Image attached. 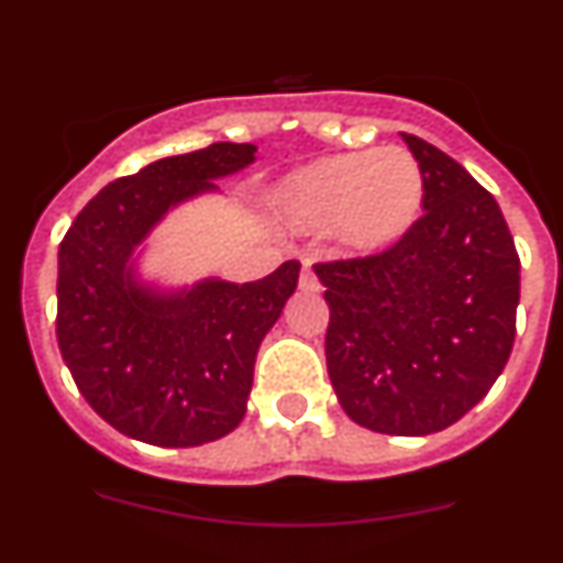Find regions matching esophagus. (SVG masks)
<instances>
[{"mask_svg":"<svg viewBox=\"0 0 563 563\" xmlns=\"http://www.w3.org/2000/svg\"><path fill=\"white\" fill-rule=\"evenodd\" d=\"M299 288H302V291H318V288H321V283H318L316 272L310 269V264L302 266V277H299Z\"/></svg>","mask_w":563,"mask_h":563,"instance_id":"esophagus-1","label":"esophagus"}]
</instances>
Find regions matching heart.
Here are the masks:
<instances>
[{
    "instance_id": "obj_1",
    "label": "heart",
    "mask_w": 563,
    "mask_h": 563,
    "mask_svg": "<svg viewBox=\"0 0 563 563\" xmlns=\"http://www.w3.org/2000/svg\"><path fill=\"white\" fill-rule=\"evenodd\" d=\"M272 214L297 234L332 225L351 253L395 247L417 225L424 207V174L406 146L318 157L272 187Z\"/></svg>"
}]
</instances>
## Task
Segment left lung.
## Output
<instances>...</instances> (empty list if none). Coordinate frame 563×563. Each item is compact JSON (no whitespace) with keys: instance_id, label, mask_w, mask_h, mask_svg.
Wrapping results in <instances>:
<instances>
[{"instance_id":"1","label":"left lung","mask_w":563,"mask_h":563,"mask_svg":"<svg viewBox=\"0 0 563 563\" xmlns=\"http://www.w3.org/2000/svg\"><path fill=\"white\" fill-rule=\"evenodd\" d=\"M424 214L378 255L316 264L329 305L327 367L343 411L387 435L455 424L515 343L520 258L496 198L457 161L402 133Z\"/></svg>"}]
</instances>
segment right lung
I'll list each match as a JSON object with an SVG mask.
<instances>
[{"label":"right lung","instance_id":"1","mask_svg":"<svg viewBox=\"0 0 563 563\" xmlns=\"http://www.w3.org/2000/svg\"><path fill=\"white\" fill-rule=\"evenodd\" d=\"M255 163L253 144L163 157L106 185L59 245L56 340L73 382L119 433L152 446H201L247 411L261 340L286 308L299 261L264 280H141L139 250L179 203Z\"/></svg>","mask_w":563,"mask_h":563}]
</instances>
